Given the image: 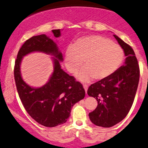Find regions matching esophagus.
Listing matches in <instances>:
<instances>
[{
    "mask_svg": "<svg viewBox=\"0 0 148 148\" xmlns=\"http://www.w3.org/2000/svg\"><path fill=\"white\" fill-rule=\"evenodd\" d=\"M83 87H84V89H85V92L87 93V89H88V86L87 85H83Z\"/></svg>",
    "mask_w": 148,
    "mask_h": 148,
    "instance_id": "obj_1",
    "label": "esophagus"
}]
</instances>
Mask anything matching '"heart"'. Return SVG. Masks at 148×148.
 Instances as JSON below:
<instances>
[{
	"mask_svg": "<svg viewBox=\"0 0 148 148\" xmlns=\"http://www.w3.org/2000/svg\"><path fill=\"white\" fill-rule=\"evenodd\" d=\"M124 59V50L120 46L106 37L91 35L78 39L65 53V64L74 74L83 65L78 75L83 82L93 78L96 81L106 79L119 68Z\"/></svg>",
	"mask_w": 148,
	"mask_h": 148,
	"instance_id": "obj_1",
	"label": "heart"
}]
</instances>
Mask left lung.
<instances>
[{"label": "left lung", "mask_w": 148, "mask_h": 148, "mask_svg": "<svg viewBox=\"0 0 148 148\" xmlns=\"http://www.w3.org/2000/svg\"><path fill=\"white\" fill-rule=\"evenodd\" d=\"M124 50L126 60L113 75L92 84L87 94L98 101L94 111L89 113V119L98 126L109 128L123 120L133 104L139 81L138 61L130 46L113 35Z\"/></svg>", "instance_id": "left-lung-1"}]
</instances>
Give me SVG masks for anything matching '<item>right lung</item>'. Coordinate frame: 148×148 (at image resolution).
Instances as JSON below:
<instances>
[{
  "mask_svg": "<svg viewBox=\"0 0 148 148\" xmlns=\"http://www.w3.org/2000/svg\"><path fill=\"white\" fill-rule=\"evenodd\" d=\"M52 31L55 37L61 35L60 29ZM37 51L54 56V71L46 85L33 88L21 78L20 63L24 56ZM62 61V54L59 51L56 43L43 34L26 41L18 51L15 61L14 78L22 103L33 119L46 127H55L66 122L72 106L85 96L82 84L61 69L59 61Z\"/></svg>",
  "mask_w": 148,
  "mask_h": 148,
  "instance_id": "obj_1",
  "label": "right lung"
}]
</instances>
